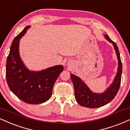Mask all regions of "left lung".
Here are the masks:
<instances>
[{"label": "left lung", "mask_w": 130, "mask_h": 130, "mask_svg": "<svg viewBox=\"0 0 130 130\" xmlns=\"http://www.w3.org/2000/svg\"><path fill=\"white\" fill-rule=\"evenodd\" d=\"M105 37L107 40L112 43L114 46L118 59V72L112 84L104 93L101 94L92 92L80 78L74 74H70L71 80L74 85L76 100L78 104L83 107L91 108L103 107L110 102L115 98L119 90L122 71V64L120 59V53L115 42L112 41L108 35L105 36Z\"/></svg>", "instance_id": "8db88e82"}]
</instances>
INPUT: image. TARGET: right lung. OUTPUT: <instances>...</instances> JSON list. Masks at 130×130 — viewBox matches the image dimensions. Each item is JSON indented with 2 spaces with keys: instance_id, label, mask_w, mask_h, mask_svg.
Listing matches in <instances>:
<instances>
[{
  "instance_id": "1",
  "label": "right lung",
  "mask_w": 130,
  "mask_h": 130,
  "mask_svg": "<svg viewBox=\"0 0 130 130\" xmlns=\"http://www.w3.org/2000/svg\"><path fill=\"white\" fill-rule=\"evenodd\" d=\"M29 28L26 26L12 42L6 64V79L9 88L19 99L29 104H39L51 96L53 86L63 67L56 65L40 71L27 69L20 57L19 46L20 39Z\"/></svg>"
}]
</instances>
